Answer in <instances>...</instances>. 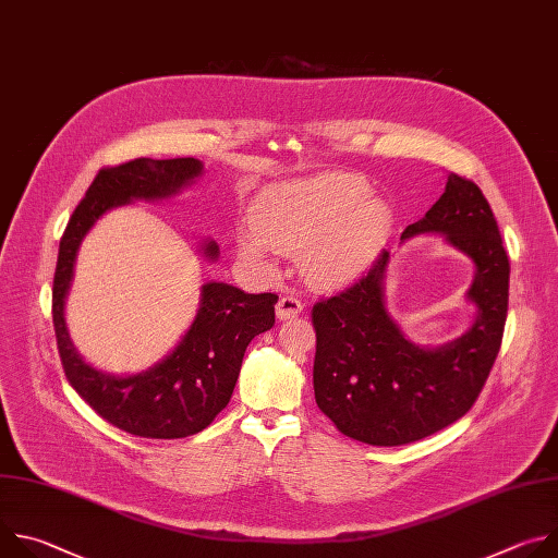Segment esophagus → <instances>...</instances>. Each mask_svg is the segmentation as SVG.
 I'll return each mask as SVG.
<instances>
[{
  "mask_svg": "<svg viewBox=\"0 0 558 558\" xmlns=\"http://www.w3.org/2000/svg\"><path fill=\"white\" fill-rule=\"evenodd\" d=\"M302 311V302L295 295H282L276 304V315L280 320H291V317H298Z\"/></svg>",
  "mask_w": 558,
  "mask_h": 558,
  "instance_id": "1",
  "label": "esophagus"
}]
</instances>
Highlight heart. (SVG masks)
Segmentation results:
<instances>
[{
  "label": "heart",
  "instance_id": "1",
  "mask_svg": "<svg viewBox=\"0 0 558 558\" xmlns=\"http://www.w3.org/2000/svg\"><path fill=\"white\" fill-rule=\"evenodd\" d=\"M371 185L344 172L269 187L252 207V229L235 235L245 258L263 260L269 250L302 252V269L317 287L355 280L388 243L395 211Z\"/></svg>",
  "mask_w": 558,
  "mask_h": 558
}]
</instances>
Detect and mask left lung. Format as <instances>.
Here are the masks:
<instances>
[{
	"label": "left lung",
	"mask_w": 558,
	"mask_h": 558,
	"mask_svg": "<svg viewBox=\"0 0 558 558\" xmlns=\"http://www.w3.org/2000/svg\"><path fill=\"white\" fill-rule=\"evenodd\" d=\"M420 233H444L474 263L468 300L476 315L461 338L426 349L404 336L384 300L388 252L355 284L311 311L315 404L340 433L371 446L411 444L463 417L501 349L510 263L482 190L448 174L439 201L404 229L402 241Z\"/></svg>",
	"instance_id": "left-lung-1"
}]
</instances>
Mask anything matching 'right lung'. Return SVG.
Returning a JSON list of instances; mask_svg holds the SVG:
<instances>
[{
    "instance_id": "right-lung-1",
    "label": "right lung",
    "mask_w": 558,
    "mask_h": 558,
    "mask_svg": "<svg viewBox=\"0 0 558 558\" xmlns=\"http://www.w3.org/2000/svg\"><path fill=\"white\" fill-rule=\"evenodd\" d=\"M201 174L198 158H134L104 168L72 211L59 243L52 325L63 373L97 415L136 437L181 439L207 428L229 404L250 342L276 323V293H245L225 282H207L190 331L166 360L143 373L97 371L70 342L63 308L84 235L108 209L132 201L170 198ZM201 252L209 260L218 258L214 241H205Z\"/></svg>"
}]
</instances>
